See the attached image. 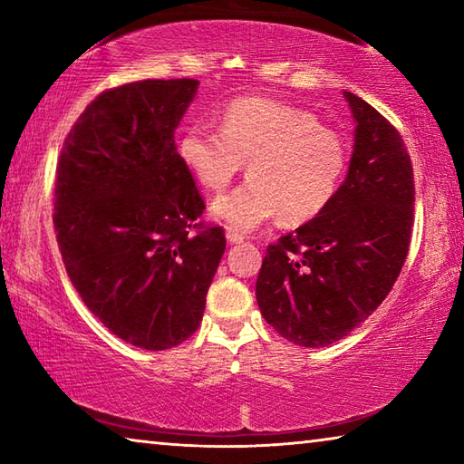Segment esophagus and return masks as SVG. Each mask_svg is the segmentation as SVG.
<instances>
[{"instance_id":"esophagus-1","label":"esophagus","mask_w":464,"mask_h":464,"mask_svg":"<svg viewBox=\"0 0 464 464\" xmlns=\"http://www.w3.org/2000/svg\"><path fill=\"white\" fill-rule=\"evenodd\" d=\"M243 239H246V237H243L241 233L233 231V229H227V241H229V243H241Z\"/></svg>"}]
</instances>
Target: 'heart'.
Here are the masks:
<instances>
[{"mask_svg": "<svg viewBox=\"0 0 464 464\" xmlns=\"http://www.w3.org/2000/svg\"><path fill=\"white\" fill-rule=\"evenodd\" d=\"M179 157L210 192H221L247 163L249 179L213 202L231 229L251 231L276 215L311 221L335 198L348 169V143L307 110L266 98L227 106L223 127L196 122L179 139Z\"/></svg>", "mask_w": 464, "mask_h": 464, "instance_id": "obj_1", "label": "heart"}]
</instances>
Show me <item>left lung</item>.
I'll return each mask as SVG.
<instances>
[{"label":"left lung","mask_w":464,"mask_h":464,"mask_svg":"<svg viewBox=\"0 0 464 464\" xmlns=\"http://www.w3.org/2000/svg\"><path fill=\"white\" fill-rule=\"evenodd\" d=\"M356 121L354 153L324 213L266 249L256 298L264 319L304 348H324L362 324L391 293L411 241L413 168L397 129L343 92Z\"/></svg>","instance_id":"8db88e82"}]
</instances>
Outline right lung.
<instances>
[{"label":"right lung","instance_id":"1","mask_svg":"<svg viewBox=\"0 0 464 464\" xmlns=\"http://www.w3.org/2000/svg\"><path fill=\"white\" fill-rule=\"evenodd\" d=\"M196 80L102 92L63 143L54 231L69 278L110 332L168 350L198 329L225 251L174 132Z\"/></svg>","mask_w":464,"mask_h":464}]
</instances>
